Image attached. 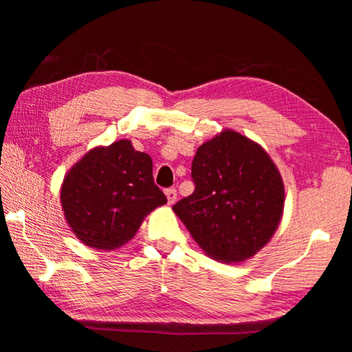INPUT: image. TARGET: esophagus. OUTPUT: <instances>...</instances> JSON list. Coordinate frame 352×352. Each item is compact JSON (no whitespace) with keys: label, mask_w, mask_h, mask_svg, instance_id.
<instances>
[{"label":"esophagus","mask_w":352,"mask_h":352,"mask_svg":"<svg viewBox=\"0 0 352 352\" xmlns=\"http://www.w3.org/2000/svg\"><path fill=\"white\" fill-rule=\"evenodd\" d=\"M164 193H166L168 203H169V204H174L175 199H177V189H175V188H169V189L164 190Z\"/></svg>","instance_id":"obj_1"}]
</instances>
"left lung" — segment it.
<instances>
[{
    "label": "left lung",
    "mask_w": 352,
    "mask_h": 352,
    "mask_svg": "<svg viewBox=\"0 0 352 352\" xmlns=\"http://www.w3.org/2000/svg\"><path fill=\"white\" fill-rule=\"evenodd\" d=\"M192 195L172 210L214 260L236 263L254 256L278 227L284 186L265 149L236 131L198 148Z\"/></svg>",
    "instance_id": "obj_1"
}]
</instances>
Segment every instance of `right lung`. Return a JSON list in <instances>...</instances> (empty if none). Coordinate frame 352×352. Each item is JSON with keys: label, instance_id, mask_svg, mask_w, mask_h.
<instances>
[{"label": "right lung", "instance_id": "1", "mask_svg": "<svg viewBox=\"0 0 352 352\" xmlns=\"http://www.w3.org/2000/svg\"><path fill=\"white\" fill-rule=\"evenodd\" d=\"M60 199L74 233L96 250L129 242L145 216L168 201L154 183L151 157L130 140L89 151L66 175Z\"/></svg>", "mask_w": 352, "mask_h": 352}]
</instances>
